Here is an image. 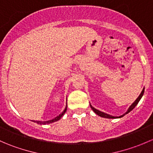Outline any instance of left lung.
<instances>
[{
    "mask_svg": "<svg viewBox=\"0 0 153 153\" xmlns=\"http://www.w3.org/2000/svg\"><path fill=\"white\" fill-rule=\"evenodd\" d=\"M143 92H144V88H143V90L141 91V94H140V95H139V96L138 97V98H137V99L135 100V101H134V102H133V104H132V105H131L130 106H129V109H128V110L126 111V112H125V113L124 114V115H121V116H119V117H115V116H112V115H108V114H106V113H104V112H101V111H99V110H98V109H95V108H94L93 106H91V105H90V106H91V108H92V110H93L94 112H95V113H96L97 115H99V116H101V117H102V118H121V117L124 116V115H126V114H127L128 112H130V111H132V109H133L135 107V106H136L137 104H138V103L139 102V101H140V100H141V98H142V96H143Z\"/></svg>",
    "mask_w": 153,
    "mask_h": 153,
    "instance_id": "obj_1",
    "label": "left lung"
}]
</instances>
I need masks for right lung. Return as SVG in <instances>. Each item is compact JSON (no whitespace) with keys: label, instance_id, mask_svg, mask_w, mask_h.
Returning <instances> with one entry per match:
<instances>
[{"label":"right lung","instance_id":"add662e5","mask_svg":"<svg viewBox=\"0 0 153 153\" xmlns=\"http://www.w3.org/2000/svg\"><path fill=\"white\" fill-rule=\"evenodd\" d=\"M67 106H66L65 109H64V110L63 111V112H62V113H61V114H60V115H58V116L55 117V118H53V119H52V120H49V121H33V122H35V123H37V124H51V123H53V122H55V121H58V120H60V119H61V117H62L63 115H64V114L65 113V112H66V111H67Z\"/></svg>","mask_w":153,"mask_h":153}]
</instances>
